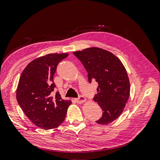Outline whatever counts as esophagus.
Masks as SVG:
<instances>
[{
    "mask_svg": "<svg viewBox=\"0 0 160 160\" xmlns=\"http://www.w3.org/2000/svg\"><path fill=\"white\" fill-rule=\"evenodd\" d=\"M75 101H76L78 103H83L86 101V98H85V97H82V96H81V97H80L79 98H75Z\"/></svg>",
    "mask_w": 160,
    "mask_h": 160,
    "instance_id": "1",
    "label": "esophagus"
}]
</instances>
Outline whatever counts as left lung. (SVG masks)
Returning a JSON list of instances; mask_svg holds the SVG:
<instances>
[{
  "mask_svg": "<svg viewBox=\"0 0 160 160\" xmlns=\"http://www.w3.org/2000/svg\"><path fill=\"white\" fill-rule=\"evenodd\" d=\"M73 54L88 71L89 82L98 84L94 101L103 110L97 123L108 124L119 118L125 108L130 95L128 74L120 59L102 48L92 47Z\"/></svg>",
  "mask_w": 160,
  "mask_h": 160,
  "instance_id": "left-lung-1",
  "label": "left lung"
}]
</instances>
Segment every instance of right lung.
I'll use <instances>...</instances> for the list:
<instances>
[{"mask_svg":"<svg viewBox=\"0 0 160 160\" xmlns=\"http://www.w3.org/2000/svg\"><path fill=\"white\" fill-rule=\"evenodd\" d=\"M68 53L48 54L36 58L26 66L17 88V101L27 118L45 130L57 128L66 118L71 100H63L55 88L54 75Z\"/></svg>","mask_w":160,"mask_h":160,"instance_id":"obj_1","label":"right lung"}]
</instances>
